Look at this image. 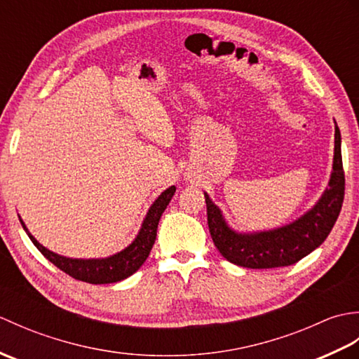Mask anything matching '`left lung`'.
I'll return each instance as SVG.
<instances>
[{"label":"left lung","instance_id":"obj_1","mask_svg":"<svg viewBox=\"0 0 359 359\" xmlns=\"http://www.w3.org/2000/svg\"><path fill=\"white\" fill-rule=\"evenodd\" d=\"M346 175L341 156V133L334 126L333 172L321 199L296 222L278 230L239 234L228 228L222 212L205 194L210 234L226 261L247 269H276L301 261L330 234L344 202Z\"/></svg>","mask_w":359,"mask_h":359}]
</instances>
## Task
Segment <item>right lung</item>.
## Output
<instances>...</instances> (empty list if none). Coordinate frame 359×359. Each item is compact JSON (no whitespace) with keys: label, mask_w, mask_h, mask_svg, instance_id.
Here are the masks:
<instances>
[{"label":"right lung","mask_w":359,"mask_h":359,"mask_svg":"<svg viewBox=\"0 0 359 359\" xmlns=\"http://www.w3.org/2000/svg\"><path fill=\"white\" fill-rule=\"evenodd\" d=\"M174 193L175 187H171L160 194L157 201L151 205L135 241L123 251L106 259H88V261H85V259H69L52 253L48 248H44L41 243L36 242L34 236L27 231L25 222L21 219L20 220L30 241L34 242V245L60 270L69 274L71 278L88 282V284H112V282L123 280L128 276H131L147 261L149 251L156 242L158 220L162 217L166 205L170 203Z\"/></svg>","instance_id":"add662e5"}]
</instances>
